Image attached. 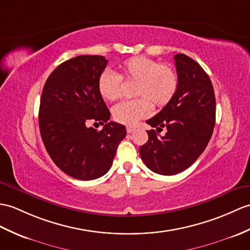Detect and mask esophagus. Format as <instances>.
<instances>
[{
  "mask_svg": "<svg viewBox=\"0 0 250 250\" xmlns=\"http://www.w3.org/2000/svg\"><path fill=\"white\" fill-rule=\"evenodd\" d=\"M134 130H135V129H134V127H133V126H126V132H127V133H132Z\"/></svg>",
  "mask_w": 250,
  "mask_h": 250,
  "instance_id": "esophagus-1",
  "label": "esophagus"
}]
</instances>
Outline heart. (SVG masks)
<instances>
[{
	"mask_svg": "<svg viewBox=\"0 0 250 250\" xmlns=\"http://www.w3.org/2000/svg\"><path fill=\"white\" fill-rule=\"evenodd\" d=\"M121 73L105 69L98 79L103 99L115 101L123 96V78L137 81L134 95L138 98L123 101L113 107V118L124 125H134L152 112V104L162 107L175 97L179 87L178 72L171 65L161 63L147 56H134L120 65Z\"/></svg>",
	"mask_w": 250,
	"mask_h": 250,
	"instance_id": "obj_1",
	"label": "heart"
}]
</instances>
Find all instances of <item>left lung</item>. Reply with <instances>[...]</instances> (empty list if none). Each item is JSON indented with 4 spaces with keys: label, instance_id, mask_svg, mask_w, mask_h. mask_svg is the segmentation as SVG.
Listing matches in <instances>:
<instances>
[{
    "label": "left lung",
    "instance_id": "8db88e82",
    "mask_svg": "<svg viewBox=\"0 0 250 250\" xmlns=\"http://www.w3.org/2000/svg\"><path fill=\"white\" fill-rule=\"evenodd\" d=\"M179 87L172 100L146 123L164 136L148 130V142L139 154L153 172L172 176L188 168L205 151L215 125L216 103L213 85L198 62L176 54Z\"/></svg>",
    "mask_w": 250,
    "mask_h": 250
}]
</instances>
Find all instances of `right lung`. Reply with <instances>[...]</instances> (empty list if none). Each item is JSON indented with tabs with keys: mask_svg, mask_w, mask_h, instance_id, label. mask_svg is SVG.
<instances>
[{
	"mask_svg": "<svg viewBox=\"0 0 250 250\" xmlns=\"http://www.w3.org/2000/svg\"><path fill=\"white\" fill-rule=\"evenodd\" d=\"M107 60L80 55L63 62L43 86L39 106V130L55 165L78 180L100 178L112 167L125 126L109 121L111 113L98 88ZM98 121L101 131L88 125Z\"/></svg>",
	"mask_w": 250,
	"mask_h": 250,
	"instance_id": "add662e5",
	"label": "right lung"
}]
</instances>
